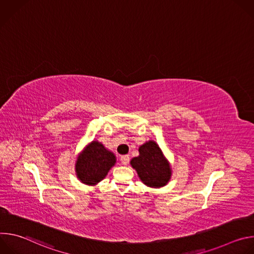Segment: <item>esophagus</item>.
<instances>
[{"label":"esophagus","instance_id":"obj_1","mask_svg":"<svg viewBox=\"0 0 254 254\" xmlns=\"http://www.w3.org/2000/svg\"><path fill=\"white\" fill-rule=\"evenodd\" d=\"M129 162V157L127 155H125V156H122L121 157V163L122 165H127Z\"/></svg>","mask_w":254,"mask_h":254}]
</instances>
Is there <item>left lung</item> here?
<instances>
[{
	"instance_id": "8db88e82",
	"label": "left lung",
	"mask_w": 254,
	"mask_h": 254,
	"mask_svg": "<svg viewBox=\"0 0 254 254\" xmlns=\"http://www.w3.org/2000/svg\"><path fill=\"white\" fill-rule=\"evenodd\" d=\"M139 155L130 161L141 182L152 188H161L168 184L172 169L163 155L158 143L154 140L144 142L138 148Z\"/></svg>"
}]
</instances>
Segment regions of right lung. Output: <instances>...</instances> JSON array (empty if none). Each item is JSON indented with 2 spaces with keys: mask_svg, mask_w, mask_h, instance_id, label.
Returning a JSON list of instances; mask_svg holds the SVG:
<instances>
[{
  "mask_svg": "<svg viewBox=\"0 0 254 254\" xmlns=\"http://www.w3.org/2000/svg\"><path fill=\"white\" fill-rule=\"evenodd\" d=\"M116 162L114 153L106 150L101 142L93 140L79 154L75 172L81 183L94 186L105 178Z\"/></svg>",
  "mask_w": 254,
  "mask_h": 254,
  "instance_id": "right-lung-1",
  "label": "right lung"
}]
</instances>
